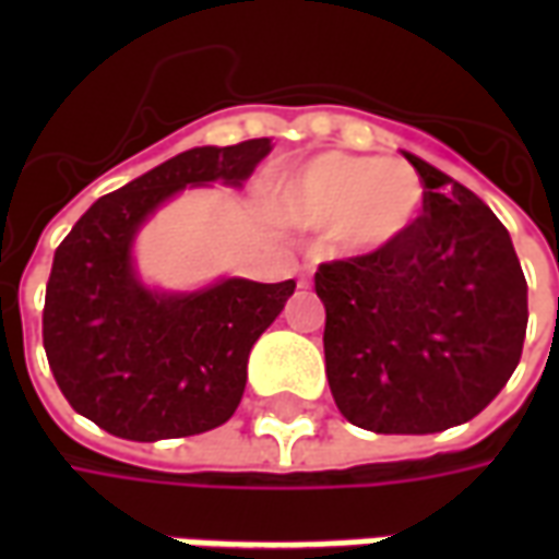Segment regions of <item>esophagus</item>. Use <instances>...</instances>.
Segmentation results:
<instances>
[{
	"label": "esophagus",
	"mask_w": 559,
	"mask_h": 559,
	"mask_svg": "<svg viewBox=\"0 0 559 559\" xmlns=\"http://www.w3.org/2000/svg\"><path fill=\"white\" fill-rule=\"evenodd\" d=\"M299 287H311V269L305 266L302 275H299Z\"/></svg>",
	"instance_id": "esophagus-1"
}]
</instances>
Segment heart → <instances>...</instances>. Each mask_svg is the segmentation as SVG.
I'll list each match as a JSON object with an SVG mask.
<instances>
[{
  "label": "heart",
  "mask_w": 559,
  "mask_h": 559,
  "mask_svg": "<svg viewBox=\"0 0 559 559\" xmlns=\"http://www.w3.org/2000/svg\"><path fill=\"white\" fill-rule=\"evenodd\" d=\"M419 173L374 155L326 152L290 173L278 188L284 221L308 230L335 224L350 251L386 248L411 230L421 212Z\"/></svg>",
  "instance_id": "obj_1"
}]
</instances>
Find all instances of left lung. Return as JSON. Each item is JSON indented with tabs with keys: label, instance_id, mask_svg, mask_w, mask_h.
<instances>
[{
	"label": "left lung",
	"instance_id": "left-lung-1",
	"mask_svg": "<svg viewBox=\"0 0 559 559\" xmlns=\"http://www.w3.org/2000/svg\"><path fill=\"white\" fill-rule=\"evenodd\" d=\"M421 215L371 254L320 263L326 377L341 416L377 433H437L491 404L521 362L527 281L500 218L428 160Z\"/></svg>",
	"mask_w": 559,
	"mask_h": 559
}]
</instances>
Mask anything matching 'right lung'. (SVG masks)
I'll use <instances>...</instances> for the list:
<instances>
[{
	"mask_svg": "<svg viewBox=\"0 0 559 559\" xmlns=\"http://www.w3.org/2000/svg\"><path fill=\"white\" fill-rule=\"evenodd\" d=\"M272 140L197 146L95 200L56 248L44 296V350L68 404L114 437L152 443L218 428L242 401L248 353L296 281L227 278L152 293L134 275L140 224L185 185H242Z\"/></svg>",
	"mask_w": 559,
	"mask_h": 559,
	"instance_id": "1",
	"label": "right lung"
}]
</instances>
